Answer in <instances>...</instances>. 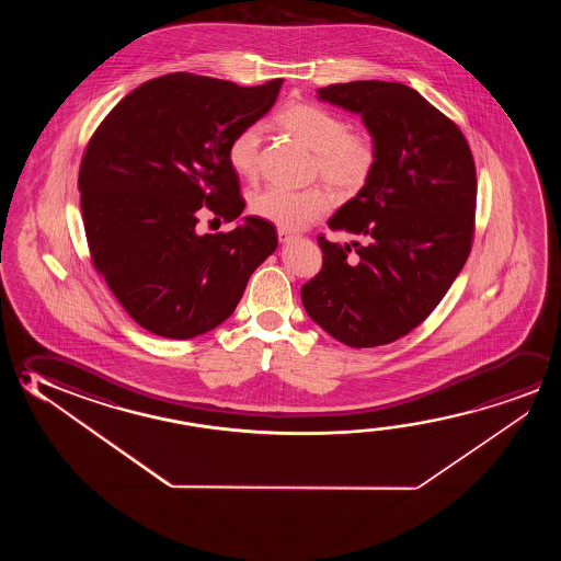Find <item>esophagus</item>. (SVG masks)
I'll return each mask as SVG.
<instances>
[{
  "instance_id": "obj_1",
  "label": "esophagus",
  "mask_w": 561,
  "mask_h": 561,
  "mask_svg": "<svg viewBox=\"0 0 561 561\" xmlns=\"http://www.w3.org/2000/svg\"><path fill=\"white\" fill-rule=\"evenodd\" d=\"M277 239H279V242H289V240L294 239V232L279 227V229H277Z\"/></svg>"
}]
</instances>
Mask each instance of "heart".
<instances>
[{"instance_id":"1","label":"heart","mask_w":561,"mask_h":561,"mask_svg":"<svg viewBox=\"0 0 561 561\" xmlns=\"http://www.w3.org/2000/svg\"><path fill=\"white\" fill-rule=\"evenodd\" d=\"M282 129L291 133L314 152L312 172L340 193H358L368 184L379 162L377 140L368 130H350L339 113L314 105L291 103L279 115ZM262 125L249 123L237 130L227 148L230 168L242 178L257 174ZM332 195L322 187L289 190L270 184L250 195L252 215L282 229H304L332 209Z\"/></svg>"}]
</instances>
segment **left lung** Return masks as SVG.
Masks as SVG:
<instances>
[{
	"label": "left lung",
	"mask_w": 561,
	"mask_h": 561,
	"mask_svg": "<svg viewBox=\"0 0 561 561\" xmlns=\"http://www.w3.org/2000/svg\"><path fill=\"white\" fill-rule=\"evenodd\" d=\"M319 100L362 115L379 162L329 219L356 240L339 244L319 234L322 270L301 287V301L342 344L374 348L419 327L466 264L476 162L458 125L404 83H332Z\"/></svg>",
	"instance_id": "left-lung-1"
}]
</instances>
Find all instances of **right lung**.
<instances>
[{
	"label": "right lung",
	"mask_w": 561,
	"mask_h": 561,
	"mask_svg": "<svg viewBox=\"0 0 561 561\" xmlns=\"http://www.w3.org/2000/svg\"><path fill=\"white\" fill-rule=\"evenodd\" d=\"M282 83L160 76L125 95L90 138L78 187L93 266L148 332L213 331L276 250V229L260 217L217 234H199L197 222L202 213L234 221L244 209L227 148L272 110Z\"/></svg>",
	"instance_id": "obj_1"
}]
</instances>
